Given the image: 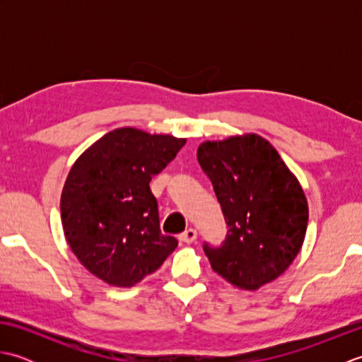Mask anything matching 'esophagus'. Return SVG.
I'll return each instance as SVG.
<instances>
[{"mask_svg": "<svg viewBox=\"0 0 362 362\" xmlns=\"http://www.w3.org/2000/svg\"><path fill=\"white\" fill-rule=\"evenodd\" d=\"M196 238H197V232L194 228H188V230H185V232L179 235V240L185 244H191L196 240Z\"/></svg>", "mask_w": 362, "mask_h": 362, "instance_id": "esophagus-1", "label": "esophagus"}]
</instances>
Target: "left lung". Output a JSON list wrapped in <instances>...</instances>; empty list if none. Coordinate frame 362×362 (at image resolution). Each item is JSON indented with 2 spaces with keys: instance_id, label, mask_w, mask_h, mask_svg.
<instances>
[{
  "instance_id": "obj_1",
  "label": "left lung",
  "mask_w": 362,
  "mask_h": 362,
  "mask_svg": "<svg viewBox=\"0 0 362 362\" xmlns=\"http://www.w3.org/2000/svg\"><path fill=\"white\" fill-rule=\"evenodd\" d=\"M197 160L227 222L219 247L204 244L213 271L257 291L286 271L305 241L308 202L274 146L257 134L204 141Z\"/></svg>"
}]
</instances>
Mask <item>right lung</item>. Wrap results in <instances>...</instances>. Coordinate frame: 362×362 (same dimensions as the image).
Returning a JSON list of instances; mask_svg holds the SVG:
<instances>
[{
	"label": "right lung",
	"instance_id": "1",
	"mask_svg": "<svg viewBox=\"0 0 362 362\" xmlns=\"http://www.w3.org/2000/svg\"><path fill=\"white\" fill-rule=\"evenodd\" d=\"M185 143L121 127L74 161L60 196L62 226L73 253L98 279L130 288L177 247L174 236L161 233L149 182Z\"/></svg>",
	"mask_w": 362,
	"mask_h": 362
}]
</instances>
